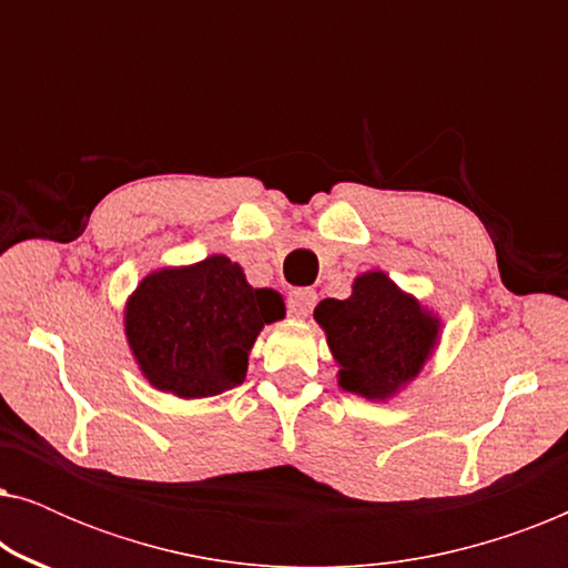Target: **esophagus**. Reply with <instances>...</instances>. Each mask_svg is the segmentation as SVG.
I'll use <instances>...</instances> for the list:
<instances>
[{"instance_id": "esophagus-1", "label": "esophagus", "mask_w": 568, "mask_h": 568, "mask_svg": "<svg viewBox=\"0 0 568 568\" xmlns=\"http://www.w3.org/2000/svg\"><path fill=\"white\" fill-rule=\"evenodd\" d=\"M317 302V294L313 290H294L290 292V297H286V310H290L292 317H307L313 313Z\"/></svg>"}]
</instances>
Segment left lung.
Returning a JSON list of instances; mask_svg holds the SVG:
<instances>
[{
	"label": "left lung",
	"instance_id": "1",
	"mask_svg": "<svg viewBox=\"0 0 568 568\" xmlns=\"http://www.w3.org/2000/svg\"><path fill=\"white\" fill-rule=\"evenodd\" d=\"M315 321L338 362V385L367 400H387L410 383L439 338V317L383 271L356 276L348 300H323Z\"/></svg>",
	"mask_w": 568,
	"mask_h": 568
}]
</instances>
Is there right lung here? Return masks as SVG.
Masks as SVG:
<instances>
[{"mask_svg": "<svg viewBox=\"0 0 568 568\" xmlns=\"http://www.w3.org/2000/svg\"><path fill=\"white\" fill-rule=\"evenodd\" d=\"M282 317V294L253 290L227 255H209L146 274L126 302L123 325L150 385L191 400L243 383L261 328Z\"/></svg>", "mask_w": 568, "mask_h": 568, "instance_id": "right-lung-1", "label": "right lung"}]
</instances>
